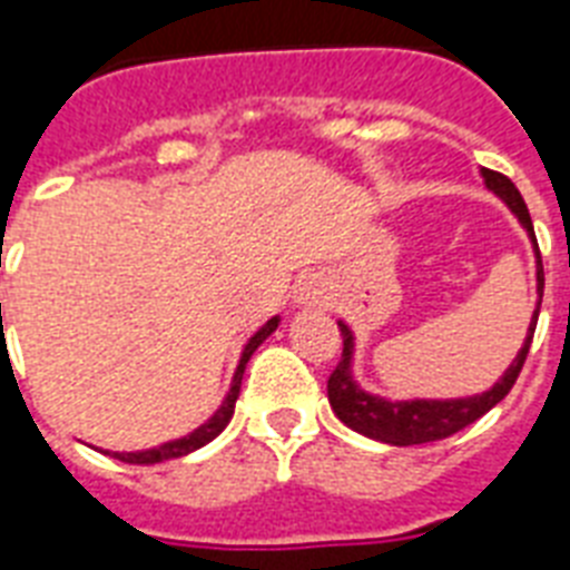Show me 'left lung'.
Returning a JSON list of instances; mask_svg holds the SVG:
<instances>
[{
    "instance_id": "left-lung-1",
    "label": "left lung",
    "mask_w": 570,
    "mask_h": 570,
    "mask_svg": "<svg viewBox=\"0 0 570 570\" xmlns=\"http://www.w3.org/2000/svg\"><path fill=\"white\" fill-rule=\"evenodd\" d=\"M488 189L497 191L503 197L509 209L518 215V222L527 227V233L535 242L532 233V218L530 209L523 204L521 191L514 189V183L503 177L500 171H482ZM535 254H539V242H535ZM539 295H544V266H541L539 254ZM541 304V302H539ZM539 316V307H535ZM340 334H343V357L334 366V373L328 379V402L334 407V414L355 432L373 438L381 443H393V446H414V443H432L443 441L450 434L461 432L464 425L476 423L479 416L488 414L491 407L505 399V393L514 387V381L521 375L523 361L530 355L532 334H535V320L530 325V334L523 340V348L512 361V366L505 370V375L497 381L494 387L485 390L482 396H468V399H414V402H387V399L370 396L364 390L357 387L352 381V331L340 322Z\"/></svg>"
}]
</instances>
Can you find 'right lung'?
I'll use <instances>...</instances> for the list:
<instances>
[{"label":"right lung","mask_w":570,"mask_h":570,"mask_svg":"<svg viewBox=\"0 0 570 570\" xmlns=\"http://www.w3.org/2000/svg\"><path fill=\"white\" fill-rule=\"evenodd\" d=\"M277 316H272V320L263 325V328L254 334V337L248 340V346H245V352H242V361L239 366H236V375H233V387L230 393H227V399H224V405L215 411L209 420H206L200 429H195V432L189 434V438H180V441H171V443H163V446H156V450H145V452H111L115 459L127 461V464H156V461H168V459H180V455H189V452L200 450V446H206V443L213 441V438H218V434L224 432V425L230 423L233 416V407H236V399H239V387H242V373H245V364L250 361V355L257 352V346L263 343V340L272 334V331L277 328Z\"/></svg>","instance_id":"add662e5"}]
</instances>
